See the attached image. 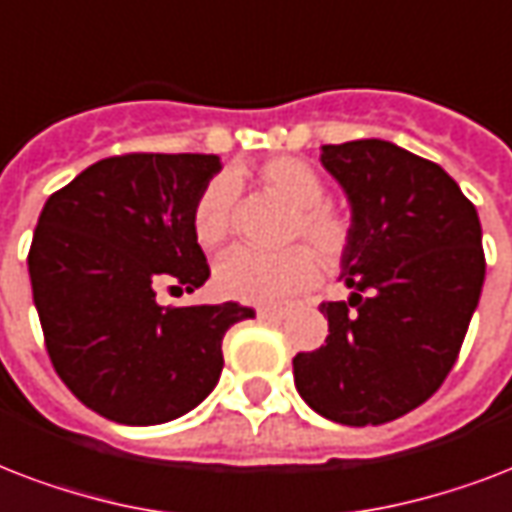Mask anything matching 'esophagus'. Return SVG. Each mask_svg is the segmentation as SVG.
Returning <instances> with one entry per match:
<instances>
[{"label": "esophagus", "instance_id": "34e87169", "mask_svg": "<svg viewBox=\"0 0 512 512\" xmlns=\"http://www.w3.org/2000/svg\"><path fill=\"white\" fill-rule=\"evenodd\" d=\"M290 314V308H282V306H263L257 308V317L260 319H268V322H279Z\"/></svg>", "mask_w": 512, "mask_h": 512}]
</instances>
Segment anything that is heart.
<instances>
[{
    "instance_id": "obj_1",
    "label": "heart",
    "mask_w": 512,
    "mask_h": 512,
    "mask_svg": "<svg viewBox=\"0 0 512 512\" xmlns=\"http://www.w3.org/2000/svg\"><path fill=\"white\" fill-rule=\"evenodd\" d=\"M239 174H233V179ZM217 177L201 190L193 209L195 241L204 249L220 247L233 230L236 185ZM257 179L292 206L287 239H308L330 263H338L351 244L349 214L325 198V179L314 166L295 155H276L260 163ZM317 248V249H318ZM316 249V250H317ZM308 244H292L282 252L236 247L214 265V287L241 303H279L306 290L322 276V257Z\"/></svg>"
}]
</instances>
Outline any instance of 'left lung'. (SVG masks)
<instances>
[{"instance_id":"1","label":"left lung","mask_w":512,"mask_h":512,"mask_svg":"<svg viewBox=\"0 0 512 512\" xmlns=\"http://www.w3.org/2000/svg\"><path fill=\"white\" fill-rule=\"evenodd\" d=\"M322 166L351 204V295L319 306L330 335L292 373L319 416L376 427L427 403L454 368L486 276L481 220L438 163L384 139L325 144Z\"/></svg>"}]
</instances>
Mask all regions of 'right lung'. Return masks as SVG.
I'll use <instances>...</instances> for the list:
<instances>
[{
	"mask_svg": "<svg viewBox=\"0 0 512 512\" xmlns=\"http://www.w3.org/2000/svg\"><path fill=\"white\" fill-rule=\"evenodd\" d=\"M217 155L128 152L93 163L50 195L29 249V276L53 368L91 411L147 427L179 419L212 392L222 338L252 319L239 303L161 306L193 292L209 263L193 209Z\"/></svg>",
	"mask_w": 512,
	"mask_h": 512,
	"instance_id": "obj_1",
	"label": "right lung"
}]
</instances>
